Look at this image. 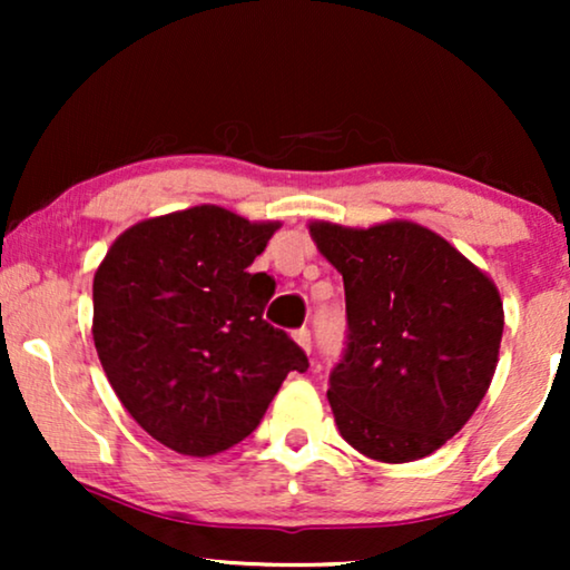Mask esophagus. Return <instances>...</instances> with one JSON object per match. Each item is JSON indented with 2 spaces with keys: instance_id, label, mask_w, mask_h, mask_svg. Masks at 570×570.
<instances>
[{
  "instance_id": "esophagus-1",
  "label": "esophagus",
  "mask_w": 570,
  "mask_h": 570,
  "mask_svg": "<svg viewBox=\"0 0 570 570\" xmlns=\"http://www.w3.org/2000/svg\"><path fill=\"white\" fill-rule=\"evenodd\" d=\"M293 337H295V342H298V345H301L303 350H306V353H311V347H314V342H311V332L306 330V326H303V330L295 332Z\"/></svg>"
}]
</instances>
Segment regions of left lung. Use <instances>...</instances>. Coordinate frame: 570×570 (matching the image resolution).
Masks as SVG:
<instances>
[{"label":"left lung","mask_w":570,"mask_h":570,"mask_svg":"<svg viewBox=\"0 0 570 570\" xmlns=\"http://www.w3.org/2000/svg\"><path fill=\"white\" fill-rule=\"evenodd\" d=\"M308 230L345 283L347 347L326 392L342 439L386 464L433 454L493 381L503 337L498 287L417 223L318 220Z\"/></svg>","instance_id":"left-lung-1"}]
</instances>
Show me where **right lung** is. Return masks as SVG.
I'll return each instance as SVG.
<instances>
[{
  "instance_id": "obj_1",
  "label": "right lung",
  "mask_w": 570,
  "mask_h": 570,
  "mask_svg": "<svg viewBox=\"0 0 570 570\" xmlns=\"http://www.w3.org/2000/svg\"><path fill=\"white\" fill-rule=\"evenodd\" d=\"M279 223L199 205L131 225L92 279V340L139 428L186 456H213L262 423L308 357L264 322L275 279L248 272Z\"/></svg>"
}]
</instances>
